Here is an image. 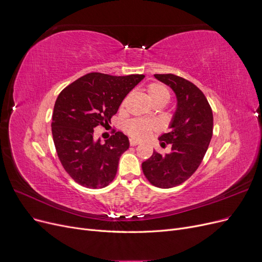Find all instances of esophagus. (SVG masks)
I'll return each mask as SVG.
<instances>
[{
  "instance_id": "esophagus-1",
  "label": "esophagus",
  "mask_w": 262,
  "mask_h": 262,
  "mask_svg": "<svg viewBox=\"0 0 262 262\" xmlns=\"http://www.w3.org/2000/svg\"><path fill=\"white\" fill-rule=\"evenodd\" d=\"M139 144V142L136 140H130V145L131 146H137Z\"/></svg>"
}]
</instances>
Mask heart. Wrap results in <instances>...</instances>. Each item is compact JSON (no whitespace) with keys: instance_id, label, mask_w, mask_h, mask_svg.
<instances>
[{"instance_id":"1","label":"heart","mask_w":262,"mask_h":262,"mask_svg":"<svg viewBox=\"0 0 262 262\" xmlns=\"http://www.w3.org/2000/svg\"><path fill=\"white\" fill-rule=\"evenodd\" d=\"M146 92L153 104H155V102H165L166 104L170 97L167 87L161 83L148 84L146 87ZM123 105L124 101L122 102V106ZM156 129L157 126L154 122L143 120V119H133V120L128 121L125 124V131L128 132L132 139L136 140L147 139Z\"/></svg>"}]
</instances>
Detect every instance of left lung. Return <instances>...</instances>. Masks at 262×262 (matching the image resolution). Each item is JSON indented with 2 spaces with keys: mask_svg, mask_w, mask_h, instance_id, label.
Masks as SVG:
<instances>
[{
  "mask_svg": "<svg viewBox=\"0 0 262 262\" xmlns=\"http://www.w3.org/2000/svg\"><path fill=\"white\" fill-rule=\"evenodd\" d=\"M168 85L177 97V109L170 131L160 137L161 145H171L168 154L156 150L142 163L146 179L155 187H176L193 175L199 167L213 134V114L201 90L184 77L175 74H154Z\"/></svg>",
  "mask_w": 262,
  "mask_h": 262,
  "instance_id": "8db88e82",
  "label": "left lung"
}]
</instances>
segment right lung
<instances>
[{
  "instance_id": "right-lung-1",
  "label": "right lung",
  "mask_w": 262,
  "mask_h": 262,
  "mask_svg": "<svg viewBox=\"0 0 262 262\" xmlns=\"http://www.w3.org/2000/svg\"><path fill=\"white\" fill-rule=\"evenodd\" d=\"M144 77L93 72L59 94L52 114L53 142L63 168L77 184L98 189L115 179L120 156L129 148V139L114 131L101 143L95 139L94 129L109 125L124 97Z\"/></svg>"
}]
</instances>
